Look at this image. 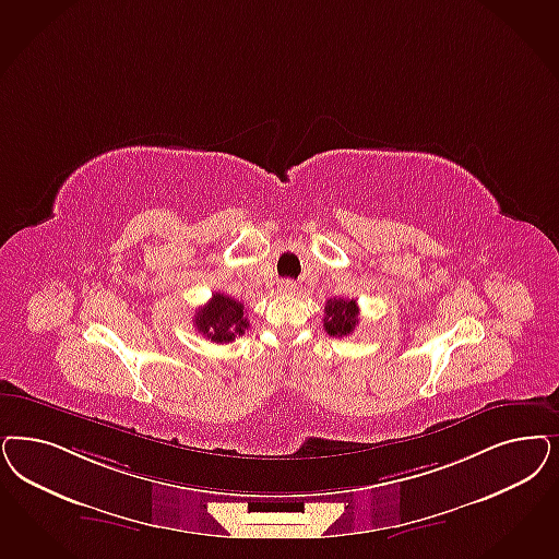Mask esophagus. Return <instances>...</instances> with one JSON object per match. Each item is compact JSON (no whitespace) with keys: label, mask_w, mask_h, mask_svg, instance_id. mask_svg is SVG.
<instances>
[{"label":"esophagus","mask_w":559,"mask_h":559,"mask_svg":"<svg viewBox=\"0 0 559 559\" xmlns=\"http://www.w3.org/2000/svg\"><path fill=\"white\" fill-rule=\"evenodd\" d=\"M278 290H281L283 295H293V293L297 290V285H295L293 281H289V278H285V281L278 283Z\"/></svg>","instance_id":"1"}]
</instances>
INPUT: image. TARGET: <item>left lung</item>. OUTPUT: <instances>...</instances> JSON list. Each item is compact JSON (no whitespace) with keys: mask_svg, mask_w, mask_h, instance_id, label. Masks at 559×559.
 <instances>
[{"mask_svg":"<svg viewBox=\"0 0 559 559\" xmlns=\"http://www.w3.org/2000/svg\"><path fill=\"white\" fill-rule=\"evenodd\" d=\"M359 324L355 299H330L324 308V328L330 336H347Z\"/></svg>","mask_w":559,"mask_h":559,"instance_id":"left-lung-1","label":"left lung"}]
</instances>
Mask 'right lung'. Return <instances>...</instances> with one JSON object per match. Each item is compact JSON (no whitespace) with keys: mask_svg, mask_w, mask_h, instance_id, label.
I'll use <instances>...</instances> for the list:
<instances>
[{"mask_svg":"<svg viewBox=\"0 0 559 559\" xmlns=\"http://www.w3.org/2000/svg\"><path fill=\"white\" fill-rule=\"evenodd\" d=\"M193 326L212 343L223 345L235 341V336H241L250 322L243 316V304L235 301L229 295L214 293L211 301L195 311Z\"/></svg>","mask_w":559,"mask_h":559,"instance_id":"obj_1","label":"right lung"}]
</instances>
